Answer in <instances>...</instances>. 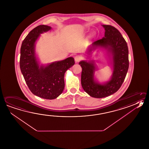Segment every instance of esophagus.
I'll use <instances>...</instances> for the list:
<instances>
[{
    "mask_svg": "<svg viewBox=\"0 0 149 149\" xmlns=\"http://www.w3.org/2000/svg\"><path fill=\"white\" fill-rule=\"evenodd\" d=\"M74 59H75V62H79V61L81 60V57H80V56L76 55V56H75Z\"/></svg>",
    "mask_w": 149,
    "mask_h": 149,
    "instance_id": "34e87169",
    "label": "esophagus"
}]
</instances>
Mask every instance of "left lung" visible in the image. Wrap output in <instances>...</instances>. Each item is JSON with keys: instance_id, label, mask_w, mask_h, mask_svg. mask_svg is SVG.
<instances>
[{"instance_id": "8db88e82", "label": "left lung", "mask_w": 149, "mask_h": 149, "mask_svg": "<svg viewBox=\"0 0 149 149\" xmlns=\"http://www.w3.org/2000/svg\"><path fill=\"white\" fill-rule=\"evenodd\" d=\"M102 26L105 31L104 37L93 42V47L89 48L87 53H90L97 47L105 48L111 52L113 70L110 81L103 84L96 81L94 61H82L79 63L82 68L81 86L89 95L95 98L105 97L117 92L123 83L129 66L128 47L120 32L112 26Z\"/></svg>"}]
</instances>
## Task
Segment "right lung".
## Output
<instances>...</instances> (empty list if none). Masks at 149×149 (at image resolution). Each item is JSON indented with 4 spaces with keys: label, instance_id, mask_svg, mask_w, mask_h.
Segmentation results:
<instances>
[{
    "label": "right lung",
    "instance_id": "obj_1",
    "mask_svg": "<svg viewBox=\"0 0 149 149\" xmlns=\"http://www.w3.org/2000/svg\"><path fill=\"white\" fill-rule=\"evenodd\" d=\"M51 29L50 26L42 25L29 33L21 46L19 62L22 73L32 93L48 100L55 99L62 94L65 86V73L75 64L74 59L70 57L39 67L35 55V43L40 34Z\"/></svg>",
    "mask_w": 149,
    "mask_h": 149
}]
</instances>
